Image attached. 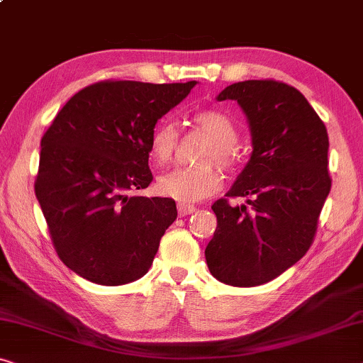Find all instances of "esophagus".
<instances>
[{
    "label": "esophagus",
    "mask_w": 363,
    "mask_h": 363,
    "mask_svg": "<svg viewBox=\"0 0 363 363\" xmlns=\"http://www.w3.org/2000/svg\"><path fill=\"white\" fill-rule=\"evenodd\" d=\"M177 212H179V216L186 217L196 212V207L191 206V203H177Z\"/></svg>",
    "instance_id": "1"
}]
</instances>
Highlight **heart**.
<instances>
[{
    "mask_svg": "<svg viewBox=\"0 0 363 363\" xmlns=\"http://www.w3.org/2000/svg\"><path fill=\"white\" fill-rule=\"evenodd\" d=\"M192 123L201 130L211 143L203 147L197 161L203 164L179 167L157 179V192L179 202H194L217 192L222 187V176L211 162H217L222 169L232 171L237 164V128L225 113L218 110H201L192 115ZM179 145V130L169 120H161L151 131L150 157L156 166L172 161Z\"/></svg>",
    "mask_w": 363,
    "mask_h": 363,
    "instance_id": "1",
    "label": "heart"
}]
</instances>
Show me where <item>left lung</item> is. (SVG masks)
Instances as JSON below:
<instances>
[{
  "label": "left lung",
  "mask_w": 363,
  "mask_h": 363,
  "mask_svg": "<svg viewBox=\"0 0 363 363\" xmlns=\"http://www.w3.org/2000/svg\"><path fill=\"white\" fill-rule=\"evenodd\" d=\"M217 100L242 106L253 151L230 191L213 202L217 230L206 259L218 281L250 288L279 277L313 245L333 184L329 136L304 95L283 82H238ZM237 196L247 203L232 208Z\"/></svg>",
  "instance_id": "1"
}]
</instances>
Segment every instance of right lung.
<instances>
[{"label":"right lung","mask_w":363,"mask_h":363,"mask_svg":"<svg viewBox=\"0 0 363 363\" xmlns=\"http://www.w3.org/2000/svg\"><path fill=\"white\" fill-rule=\"evenodd\" d=\"M197 82L104 80L77 91L40 140L34 192L60 262L91 283L118 286L147 273L169 197H141L152 181L150 136Z\"/></svg>","instance_id":"obj_1"}]
</instances>
